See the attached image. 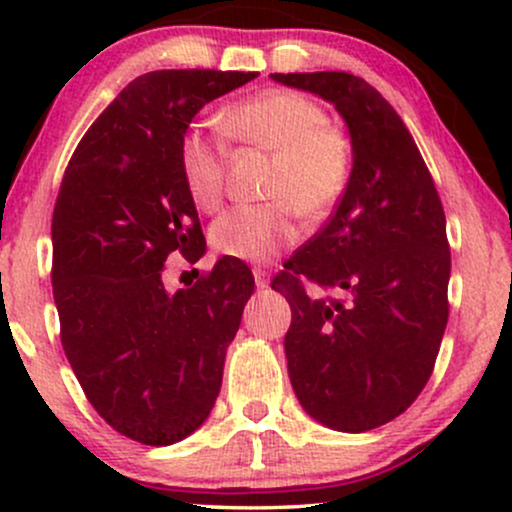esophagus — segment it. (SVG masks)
<instances>
[{
  "label": "esophagus",
  "mask_w": 512,
  "mask_h": 512,
  "mask_svg": "<svg viewBox=\"0 0 512 512\" xmlns=\"http://www.w3.org/2000/svg\"><path fill=\"white\" fill-rule=\"evenodd\" d=\"M255 284L257 289H267L269 286V274L264 269H255Z\"/></svg>",
  "instance_id": "1"
}]
</instances>
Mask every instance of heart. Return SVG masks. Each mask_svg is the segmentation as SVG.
I'll return each instance as SVG.
<instances>
[{"label":"heart","instance_id":"obj_1","mask_svg":"<svg viewBox=\"0 0 512 512\" xmlns=\"http://www.w3.org/2000/svg\"><path fill=\"white\" fill-rule=\"evenodd\" d=\"M228 137L274 154L267 197L274 202L236 207L211 226L221 255L252 264L269 262L298 236L296 209L320 219L344 195L351 175V144L325 108L296 91H267L233 105L223 117ZM182 185L197 209L214 211L226 185V146L202 125L182 132L178 144Z\"/></svg>","mask_w":512,"mask_h":512}]
</instances>
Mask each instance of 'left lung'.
Masks as SVG:
<instances>
[{"mask_svg": "<svg viewBox=\"0 0 512 512\" xmlns=\"http://www.w3.org/2000/svg\"><path fill=\"white\" fill-rule=\"evenodd\" d=\"M272 79L325 98L349 129V185L272 289L291 305L284 349L301 407L322 426L363 433L402 414L433 373L448 325L443 204L414 137L373 86L346 72Z\"/></svg>", "mask_w": 512, "mask_h": 512, "instance_id": "obj_1", "label": "left lung"}]
</instances>
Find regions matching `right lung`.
<instances>
[{"label":"right lung","mask_w":512,"mask_h":512,"mask_svg":"<svg viewBox=\"0 0 512 512\" xmlns=\"http://www.w3.org/2000/svg\"><path fill=\"white\" fill-rule=\"evenodd\" d=\"M257 72L163 69L137 76L88 127L52 214V293L60 337L88 402L122 436L173 445L207 421L223 361L255 291L221 257L170 293L166 260L204 255L178 144L209 101Z\"/></svg>","instance_id":"obj_1"}]
</instances>
